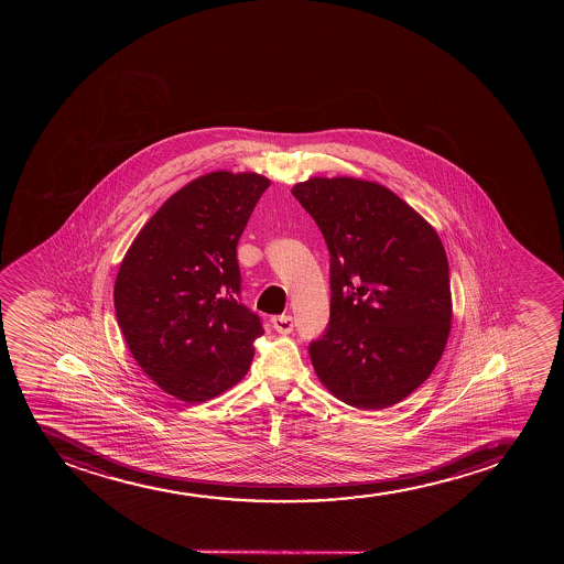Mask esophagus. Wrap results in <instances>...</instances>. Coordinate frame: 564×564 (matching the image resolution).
Masks as SVG:
<instances>
[{
    "mask_svg": "<svg viewBox=\"0 0 564 564\" xmlns=\"http://www.w3.org/2000/svg\"><path fill=\"white\" fill-rule=\"evenodd\" d=\"M271 324L274 329L279 330L280 335H290L293 330V317L285 316V314L272 317Z\"/></svg>",
    "mask_w": 564,
    "mask_h": 564,
    "instance_id": "esophagus-1",
    "label": "esophagus"
}]
</instances>
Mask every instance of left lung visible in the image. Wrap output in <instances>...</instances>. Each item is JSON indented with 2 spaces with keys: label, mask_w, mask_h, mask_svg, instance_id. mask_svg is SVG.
Returning <instances> with one entry per match:
<instances>
[{
  "label": "left lung",
  "mask_w": 564,
  "mask_h": 564,
  "mask_svg": "<svg viewBox=\"0 0 564 564\" xmlns=\"http://www.w3.org/2000/svg\"><path fill=\"white\" fill-rule=\"evenodd\" d=\"M292 194L330 253L329 327L308 348L316 376L354 409L393 406L446 350L454 306L441 237L378 182L311 176Z\"/></svg>",
  "instance_id": "1"
}]
</instances>
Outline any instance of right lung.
<instances>
[{
	"mask_svg": "<svg viewBox=\"0 0 564 564\" xmlns=\"http://www.w3.org/2000/svg\"><path fill=\"white\" fill-rule=\"evenodd\" d=\"M271 181L213 171L171 195L123 256L115 311L137 365L197 404L247 376L259 317L239 301L237 245Z\"/></svg>",
	"mask_w": 564,
	"mask_h": 564,
	"instance_id": "right-lung-1",
	"label": "right lung"
}]
</instances>
